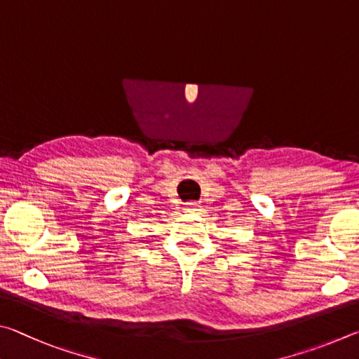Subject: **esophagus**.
Masks as SVG:
<instances>
[{"mask_svg": "<svg viewBox=\"0 0 359 359\" xmlns=\"http://www.w3.org/2000/svg\"><path fill=\"white\" fill-rule=\"evenodd\" d=\"M184 211L186 212H198V211H202V205H200L198 202H187L184 205Z\"/></svg>", "mask_w": 359, "mask_h": 359, "instance_id": "34e87169", "label": "esophagus"}]
</instances>
